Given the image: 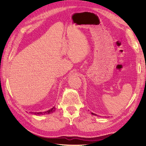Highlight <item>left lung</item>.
Segmentation results:
<instances>
[{
	"instance_id": "1",
	"label": "left lung",
	"mask_w": 146,
	"mask_h": 146,
	"mask_svg": "<svg viewBox=\"0 0 146 146\" xmlns=\"http://www.w3.org/2000/svg\"><path fill=\"white\" fill-rule=\"evenodd\" d=\"M92 115H97V114H95V113H91Z\"/></svg>"
}]
</instances>
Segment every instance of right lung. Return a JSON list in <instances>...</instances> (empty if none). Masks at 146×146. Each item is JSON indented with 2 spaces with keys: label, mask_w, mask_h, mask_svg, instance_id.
Listing matches in <instances>:
<instances>
[{
  "label": "right lung",
  "mask_w": 146,
  "mask_h": 146,
  "mask_svg": "<svg viewBox=\"0 0 146 146\" xmlns=\"http://www.w3.org/2000/svg\"><path fill=\"white\" fill-rule=\"evenodd\" d=\"M55 107H53L51 109H49L47 111H45L44 112H31L33 114H35L36 115H44V114H50L52 112H54L55 111Z\"/></svg>",
  "instance_id": "add662e5"
}]
</instances>
